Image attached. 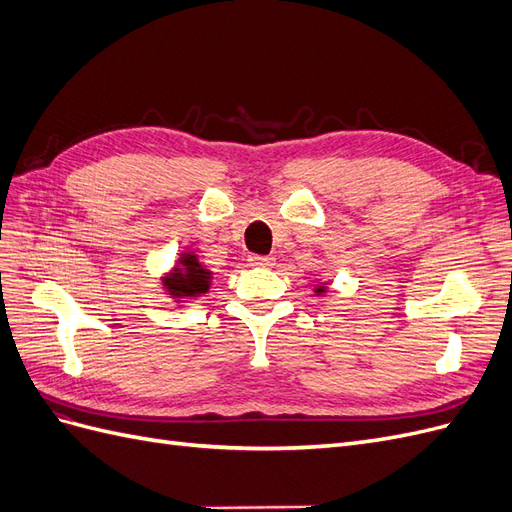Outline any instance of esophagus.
<instances>
[{
  "instance_id": "34e87169",
  "label": "esophagus",
  "mask_w": 512,
  "mask_h": 512,
  "mask_svg": "<svg viewBox=\"0 0 512 512\" xmlns=\"http://www.w3.org/2000/svg\"><path fill=\"white\" fill-rule=\"evenodd\" d=\"M247 265L256 267V269H271L275 265L273 256H258V254H250L247 256Z\"/></svg>"
}]
</instances>
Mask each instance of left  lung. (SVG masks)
<instances>
[{
	"label": "left lung",
	"mask_w": 512,
	"mask_h": 512,
	"mask_svg": "<svg viewBox=\"0 0 512 512\" xmlns=\"http://www.w3.org/2000/svg\"><path fill=\"white\" fill-rule=\"evenodd\" d=\"M329 292V284H324V282H316L314 284V294L316 297H324V294Z\"/></svg>",
	"instance_id": "obj_1"
}]
</instances>
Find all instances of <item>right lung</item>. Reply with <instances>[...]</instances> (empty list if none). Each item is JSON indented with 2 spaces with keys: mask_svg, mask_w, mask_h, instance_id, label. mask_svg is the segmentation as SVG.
<instances>
[{
  "mask_svg": "<svg viewBox=\"0 0 512 512\" xmlns=\"http://www.w3.org/2000/svg\"><path fill=\"white\" fill-rule=\"evenodd\" d=\"M162 288L177 305L190 303L209 292L213 282V271L198 260V254L185 250L177 256L175 265L162 275Z\"/></svg>",
  "mask_w": 512,
  "mask_h": 512,
  "instance_id": "obj_1",
  "label": "right lung"
}]
</instances>
